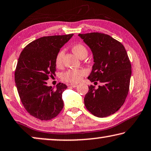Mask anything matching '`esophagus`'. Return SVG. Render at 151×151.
Returning <instances> with one entry per match:
<instances>
[{"label":"esophagus","mask_w":151,"mask_h":151,"mask_svg":"<svg viewBox=\"0 0 151 151\" xmlns=\"http://www.w3.org/2000/svg\"><path fill=\"white\" fill-rule=\"evenodd\" d=\"M69 86H70L71 87H73V88H76L78 86V84H76V83H70V84H69Z\"/></svg>","instance_id":"obj_1"}]
</instances>
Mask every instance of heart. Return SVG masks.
<instances>
[{"instance_id": "b5f03b06", "label": "heart", "mask_w": 151, "mask_h": 151, "mask_svg": "<svg viewBox=\"0 0 151 151\" xmlns=\"http://www.w3.org/2000/svg\"><path fill=\"white\" fill-rule=\"evenodd\" d=\"M72 50L78 57L87 56L88 50L86 46L81 44L75 45L72 47ZM65 55V50L62 49L59 50L55 57V65L58 68L62 66L63 59ZM87 75V71L84 69H69L62 75V79L65 82L71 83H78L82 80L83 76Z\"/></svg>"}]
</instances>
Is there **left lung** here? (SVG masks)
Segmentation results:
<instances>
[{
    "instance_id": "obj_1",
    "label": "left lung",
    "mask_w": 151,
    "mask_h": 151,
    "mask_svg": "<svg viewBox=\"0 0 151 151\" xmlns=\"http://www.w3.org/2000/svg\"><path fill=\"white\" fill-rule=\"evenodd\" d=\"M78 36L93 55L94 63L88 79L102 83L98 89L88 86L84 105L94 116L107 117L119 110L126 101L132 75L130 61L122 44L107 34L92 32Z\"/></svg>"
}]
</instances>
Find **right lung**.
Masks as SVG:
<instances>
[{
    "label": "right lung",
    "mask_w": 151,
    "mask_h": 151,
    "mask_svg": "<svg viewBox=\"0 0 151 151\" xmlns=\"http://www.w3.org/2000/svg\"><path fill=\"white\" fill-rule=\"evenodd\" d=\"M73 34L44 36L30 42L21 52L15 72V82L23 105L40 120L56 117L63 107L62 93L68 86L59 83L56 88L46 85L55 75V57Z\"/></svg>",
    "instance_id": "obj_1"
}]
</instances>
